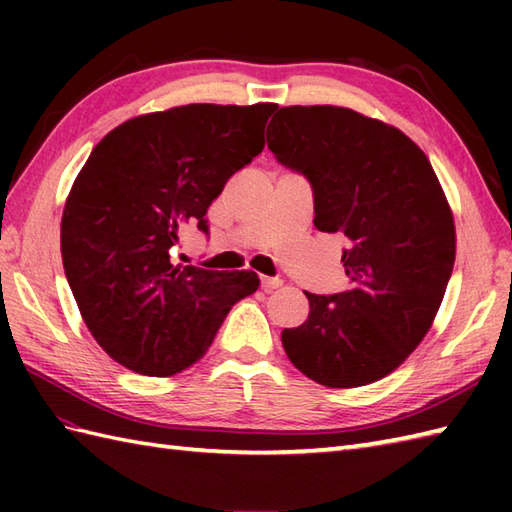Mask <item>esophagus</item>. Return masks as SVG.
I'll list each match as a JSON object with an SVG mask.
<instances>
[{
    "instance_id": "1",
    "label": "esophagus",
    "mask_w": 512,
    "mask_h": 512,
    "mask_svg": "<svg viewBox=\"0 0 512 512\" xmlns=\"http://www.w3.org/2000/svg\"><path fill=\"white\" fill-rule=\"evenodd\" d=\"M281 284H284V279H281V277H262V288L264 290H275Z\"/></svg>"
}]
</instances>
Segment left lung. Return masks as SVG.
<instances>
[{"instance_id": "left-lung-1", "label": "left lung", "mask_w": 512, "mask_h": 512, "mask_svg": "<svg viewBox=\"0 0 512 512\" xmlns=\"http://www.w3.org/2000/svg\"><path fill=\"white\" fill-rule=\"evenodd\" d=\"M268 149L301 173L314 226L347 239V288L312 295L299 328L281 332L299 372L325 387H361L416 350L447 290L455 226L422 149L396 127L345 107H281Z\"/></svg>"}]
</instances>
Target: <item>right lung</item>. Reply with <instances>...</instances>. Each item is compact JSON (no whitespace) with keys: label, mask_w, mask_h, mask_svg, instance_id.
<instances>
[{"label":"right lung","mask_w":512,"mask_h":512,"mask_svg":"<svg viewBox=\"0 0 512 512\" xmlns=\"http://www.w3.org/2000/svg\"><path fill=\"white\" fill-rule=\"evenodd\" d=\"M275 103L182 105L112 129L74 180L61 257L83 321L114 361L145 376L191 367L226 314L259 288L253 270L176 264L180 233L209 235L206 209L264 149Z\"/></svg>","instance_id":"add662e5"}]
</instances>
